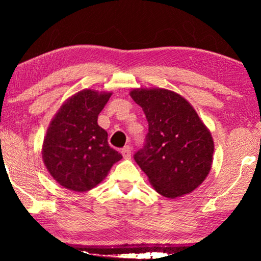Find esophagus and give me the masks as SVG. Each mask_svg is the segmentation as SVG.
<instances>
[{
    "label": "esophagus",
    "instance_id": "1",
    "mask_svg": "<svg viewBox=\"0 0 261 261\" xmlns=\"http://www.w3.org/2000/svg\"><path fill=\"white\" fill-rule=\"evenodd\" d=\"M122 155L124 159H130L131 158V148L130 146H125L122 148Z\"/></svg>",
    "mask_w": 261,
    "mask_h": 261
}]
</instances>
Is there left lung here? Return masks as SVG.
I'll list each match as a JSON object with an SVG mask.
<instances>
[{
  "label": "left lung",
  "instance_id": "8db88e82",
  "mask_svg": "<svg viewBox=\"0 0 261 261\" xmlns=\"http://www.w3.org/2000/svg\"><path fill=\"white\" fill-rule=\"evenodd\" d=\"M131 98L143 108L148 134L134 158L158 193L177 198L204 182L213 162L210 130L183 96L165 88H135Z\"/></svg>",
  "mask_w": 261,
  "mask_h": 261
}]
</instances>
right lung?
<instances>
[{"mask_svg":"<svg viewBox=\"0 0 261 261\" xmlns=\"http://www.w3.org/2000/svg\"><path fill=\"white\" fill-rule=\"evenodd\" d=\"M112 93L83 90L61 106L43 139V163L57 183L85 192L107 176L122 155L109 146L98 115Z\"/></svg>","mask_w":261,"mask_h":261,"instance_id":"obj_1","label":"right lung"}]
</instances>
